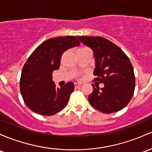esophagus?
<instances>
[{"label": "esophagus", "mask_w": 152, "mask_h": 152, "mask_svg": "<svg viewBox=\"0 0 152 152\" xmlns=\"http://www.w3.org/2000/svg\"><path fill=\"white\" fill-rule=\"evenodd\" d=\"M75 89H79V88H81L82 86V85L80 84H75Z\"/></svg>", "instance_id": "34e87169"}]
</instances>
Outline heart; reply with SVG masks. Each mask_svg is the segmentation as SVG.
Wrapping results in <instances>:
<instances>
[{"instance_id":"1","label":"heart","mask_w":152,"mask_h":152,"mask_svg":"<svg viewBox=\"0 0 152 152\" xmlns=\"http://www.w3.org/2000/svg\"><path fill=\"white\" fill-rule=\"evenodd\" d=\"M88 48H80V49L78 50V52L79 51H82V50H87Z\"/></svg>"}]
</instances>
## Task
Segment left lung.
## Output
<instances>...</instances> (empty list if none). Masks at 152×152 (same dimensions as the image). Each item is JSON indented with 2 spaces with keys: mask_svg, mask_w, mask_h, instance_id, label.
<instances>
[{
  "mask_svg": "<svg viewBox=\"0 0 152 152\" xmlns=\"http://www.w3.org/2000/svg\"><path fill=\"white\" fill-rule=\"evenodd\" d=\"M79 39L94 52L96 60L94 81L104 86H93L88 96L90 104L104 113H115L131 101L135 89V75L129 58L118 46L102 37L79 36Z\"/></svg>",
  "mask_w": 152,
  "mask_h": 152,
  "instance_id": "left-lung-1",
  "label": "left lung"
}]
</instances>
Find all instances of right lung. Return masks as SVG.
<instances>
[{
  "label": "right lung",
  "mask_w": 152,
  "mask_h": 152,
  "mask_svg": "<svg viewBox=\"0 0 152 152\" xmlns=\"http://www.w3.org/2000/svg\"><path fill=\"white\" fill-rule=\"evenodd\" d=\"M79 45L74 36L53 37L39 45L30 55L23 66L19 86L24 102L31 110L50 116L66 106L74 85L68 82L56 87L52 74L60 68L63 53Z\"/></svg>",
  "instance_id": "add662e5"
}]
</instances>
